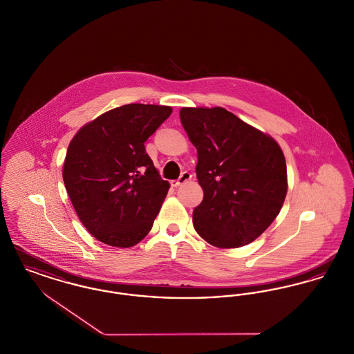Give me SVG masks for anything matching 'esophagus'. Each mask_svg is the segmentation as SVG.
Listing matches in <instances>:
<instances>
[{
    "label": "esophagus",
    "instance_id": "esophagus-1",
    "mask_svg": "<svg viewBox=\"0 0 354 354\" xmlns=\"http://www.w3.org/2000/svg\"><path fill=\"white\" fill-rule=\"evenodd\" d=\"M191 178H192V175H191L189 172H187V171H185V172H182V175L179 176V179H176V180H171V186H172V187H179L180 185H183V183L188 182Z\"/></svg>",
    "mask_w": 354,
    "mask_h": 354
}]
</instances>
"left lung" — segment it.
<instances>
[{
	"instance_id": "left-lung-1",
	"label": "left lung",
	"mask_w": 354,
	"mask_h": 354,
	"mask_svg": "<svg viewBox=\"0 0 354 354\" xmlns=\"http://www.w3.org/2000/svg\"><path fill=\"white\" fill-rule=\"evenodd\" d=\"M180 122L196 148L203 201L192 223L209 245L235 249L255 241L279 214L288 172L278 143L225 108H182Z\"/></svg>"
}]
</instances>
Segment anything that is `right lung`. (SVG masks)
<instances>
[{
    "mask_svg": "<svg viewBox=\"0 0 354 354\" xmlns=\"http://www.w3.org/2000/svg\"><path fill=\"white\" fill-rule=\"evenodd\" d=\"M171 112L166 105H122L84 125L68 147L66 192L85 229L105 245L132 248L152 229L169 183L145 143Z\"/></svg>",
    "mask_w": 354,
    "mask_h": 354,
    "instance_id": "1",
    "label": "right lung"
}]
</instances>
